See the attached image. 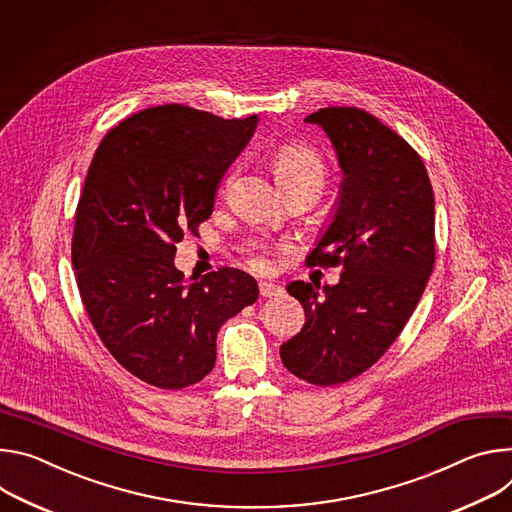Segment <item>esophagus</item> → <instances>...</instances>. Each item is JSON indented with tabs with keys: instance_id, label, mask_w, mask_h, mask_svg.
I'll return each instance as SVG.
<instances>
[{
	"instance_id": "obj_1",
	"label": "esophagus",
	"mask_w": 512,
	"mask_h": 512,
	"mask_svg": "<svg viewBox=\"0 0 512 512\" xmlns=\"http://www.w3.org/2000/svg\"><path fill=\"white\" fill-rule=\"evenodd\" d=\"M282 293V289L278 285H274V282H260V295L264 299H272V297H278Z\"/></svg>"
}]
</instances>
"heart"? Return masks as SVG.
<instances>
[{
  "instance_id": "1",
  "label": "heart",
  "mask_w": 512,
  "mask_h": 512,
  "mask_svg": "<svg viewBox=\"0 0 512 512\" xmlns=\"http://www.w3.org/2000/svg\"><path fill=\"white\" fill-rule=\"evenodd\" d=\"M274 168L287 191L313 189L319 195L327 181V164L323 156L303 142L282 144L274 154ZM227 185L230 181H225L223 187ZM250 262L254 268H266V258L262 254L252 256Z\"/></svg>"
}]
</instances>
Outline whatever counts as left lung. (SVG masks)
Listing matches in <instances>:
<instances>
[{"label":"left lung","mask_w":512,"mask_h":512,"mask_svg":"<svg viewBox=\"0 0 512 512\" xmlns=\"http://www.w3.org/2000/svg\"><path fill=\"white\" fill-rule=\"evenodd\" d=\"M319 124L344 170L335 217L307 266H342L323 293L295 280L305 325L280 346L282 364L315 386L376 364L413 315L435 264V199L417 150L360 107H323Z\"/></svg>","instance_id":"left-lung-1"}]
</instances>
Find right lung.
I'll use <instances>...</instances> for the list:
<instances>
[{"mask_svg":"<svg viewBox=\"0 0 512 512\" xmlns=\"http://www.w3.org/2000/svg\"><path fill=\"white\" fill-rule=\"evenodd\" d=\"M256 126L166 103L113 126L93 154L71 244L77 287L107 352L146 384L203 380L219 327L258 299L244 270L221 266L187 287L175 268L177 242L211 217Z\"/></svg>","mask_w":512,"mask_h":512,"instance_id":"right-lung-1","label":"right lung"}]
</instances>
